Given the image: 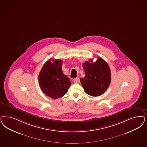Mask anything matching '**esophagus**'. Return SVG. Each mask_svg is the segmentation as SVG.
I'll use <instances>...</instances> for the list:
<instances>
[{
	"label": "esophagus",
	"instance_id": "obj_1",
	"mask_svg": "<svg viewBox=\"0 0 147 147\" xmlns=\"http://www.w3.org/2000/svg\"><path fill=\"white\" fill-rule=\"evenodd\" d=\"M74 82L75 83H78V84L80 82V79L79 78H76L74 79Z\"/></svg>",
	"mask_w": 147,
	"mask_h": 147
}]
</instances>
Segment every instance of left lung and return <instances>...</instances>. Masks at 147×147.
Wrapping results in <instances>:
<instances>
[{
  "label": "left lung",
  "instance_id": "8db88e82",
  "mask_svg": "<svg viewBox=\"0 0 147 147\" xmlns=\"http://www.w3.org/2000/svg\"><path fill=\"white\" fill-rule=\"evenodd\" d=\"M85 76L81 78L80 82L84 91L91 96H99L107 90L111 82V71L110 67L101 57L95 62L93 60L86 61L82 64Z\"/></svg>",
  "mask_w": 147,
  "mask_h": 147
}]
</instances>
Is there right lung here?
<instances>
[{"mask_svg": "<svg viewBox=\"0 0 147 147\" xmlns=\"http://www.w3.org/2000/svg\"><path fill=\"white\" fill-rule=\"evenodd\" d=\"M62 63L60 59L49 60L43 66L38 76L41 90L54 99L63 96L71 85L69 78L63 74Z\"/></svg>", "mask_w": 147, "mask_h": 147, "instance_id": "add662e5", "label": "right lung"}]
</instances>
